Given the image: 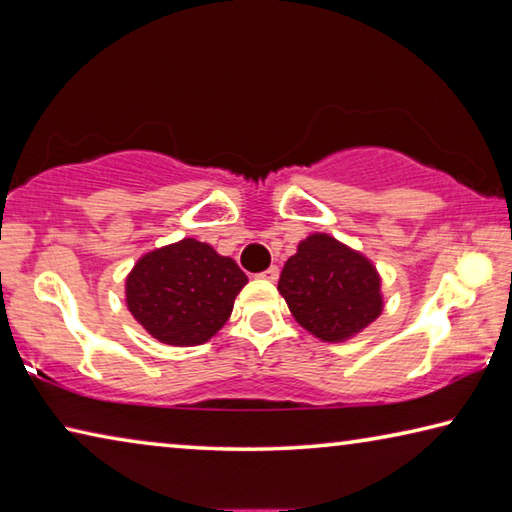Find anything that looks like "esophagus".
I'll use <instances>...</instances> for the list:
<instances>
[{
    "instance_id": "esophagus-1",
    "label": "esophagus",
    "mask_w": 512,
    "mask_h": 512,
    "mask_svg": "<svg viewBox=\"0 0 512 512\" xmlns=\"http://www.w3.org/2000/svg\"><path fill=\"white\" fill-rule=\"evenodd\" d=\"M259 277H262V280H266V282H277V277H280V268L268 266L264 273H259Z\"/></svg>"
}]
</instances>
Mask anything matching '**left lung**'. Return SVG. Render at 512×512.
<instances>
[{"label": "left lung", "instance_id": "obj_1", "mask_svg": "<svg viewBox=\"0 0 512 512\" xmlns=\"http://www.w3.org/2000/svg\"><path fill=\"white\" fill-rule=\"evenodd\" d=\"M277 291L293 318L327 343L352 339L384 309L377 268L325 232L300 241L282 268Z\"/></svg>", "mask_w": 512, "mask_h": 512}]
</instances>
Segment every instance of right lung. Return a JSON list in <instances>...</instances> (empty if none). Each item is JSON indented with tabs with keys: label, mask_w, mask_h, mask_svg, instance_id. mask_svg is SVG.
<instances>
[{
	"label": "right lung",
	"mask_w": 512,
	"mask_h": 512,
	"mask_svg": "<svg viewBox=\"0 0 512 512\" xmlns=\"http://www.w3.org/2000/svg\"><path fill=\"white\" fill-rule=\"evenodd\" d=\"M246 282L235 259L189 237L137 259L126 277V305L153 339L187 348L219 332Z\"/></svg>",
	"instance_id": "obj_1"
}]
</instances>
